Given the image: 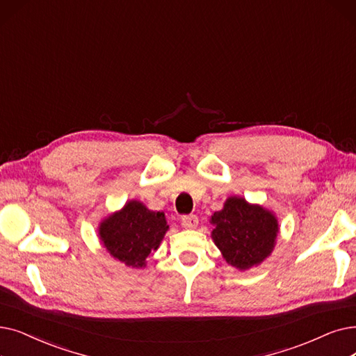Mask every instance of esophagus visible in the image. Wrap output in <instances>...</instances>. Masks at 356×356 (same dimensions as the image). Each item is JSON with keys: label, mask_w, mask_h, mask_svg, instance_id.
Masks as SVG:
<instances>
[{"label": "esophagus", "mask_w": 356, "mask_h": 356, "mask_svg": "<svg viewBox=\"0 0 356 356\" xmlns=\"http://www.w3.org/2000/svg\"><path fill=\"white\" fill-rule=\"evenodd\" d=\"M197 224H199V220L196 215H186L181 218V225L186 229H193L197 227Z\"/></svg>", "instance_id": "34e87169"}]
</instances>
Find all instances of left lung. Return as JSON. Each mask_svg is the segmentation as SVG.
<instances>
[{"mask_svg": "<svg viewBox=\"0 0 356 356\" xmlns=\"http://www.w3.org/2000/svg\"><path fill=\"white\" fill-rule=\"evenodd\" d=\"M212 240L228 265L247 270L270 256L280 233L273 212L231 196L221 211L211 216Z\"/></svg>", "mask_w": 356, "mask_h": 356, "instance_id": "left-lung-1", "label": "left lung"}]
</instances>
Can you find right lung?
<instances>
[{
  "instance_id": "1",
  "label": "right lung",
  "mask_w": 356,
  "mask_h": 356,
  "mask_svg": "<svg viewBox=\"0 0 356 356\" xmlns=\"http://www.w3.org/2000/svg\"><path fill=\"white\" fill-rule=\"evenodd\" d=\"M168 229L164 212L148 209L140 200H129L99 225L106 250L128 268H145L147 257L159 249Z\"/></svg>"
}]
</instances>
